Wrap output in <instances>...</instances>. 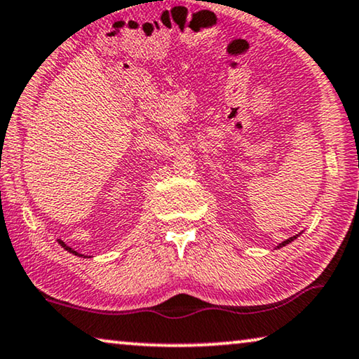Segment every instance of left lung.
<instances>
[{
	"label": "left lung",
	"instance_id": "obj_1",
	"mask_svg": "<svg viewBox=\"0 0 359 359\" xmlns=\"http://www.w3.org/2000/svg\"><path fill=\"white\" fill-rule=\"evenodd\" d=\"M296 239V236H292V237H290V239H286L285 242H281V244L278 245V247H285L286 244H290V242H292V241H294Z\"/></svg>",
	"mask_w": 359,
	"mask_h": 359
}]
</instances>
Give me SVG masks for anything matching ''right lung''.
Listing matches in <instances>:
<instances>
[{
    "label": "right lung",
    "instance_id": "obj_1",
    "mask_svg": "<svg viewBox=\"0 0 359 359\" xmlns=\"http://www.w3.org/2000/svg\"><path fill=\"white\" fill-rule=\"evenodd\" d=\"M58 244H60V245H62V247H63V249H67L68 252H72V254H73V255L83 257V255H81V254H78V252H76V250H73V249H72V247H68L67 244H65V242H63V241H58Z\"/></svg>",
    "mask_w": 359,
    "mask_h": 359
}]
</instances>
